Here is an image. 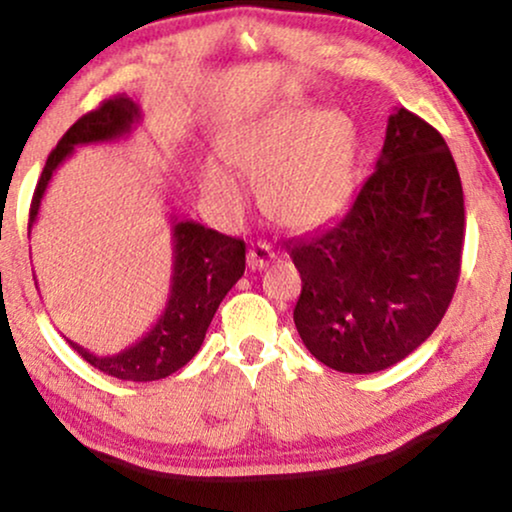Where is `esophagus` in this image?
Returning <instances> with one entry per match:
<instances>
[{
	"instance_id": "1",
	"label": "esophagus",
	"mask_w": 512,
	"mask_h": 512,
	"mask_svg": "<svg viewBox=\"0 0 512 512\" xmlns=\"http://www.w3.org/2000/svg\"><path fill=\"white\" fill-rule=\"evenodd\" d=\"M274 257H276V252L271 250L269 243H255V245H252V248L248 250V267H250L252 271L264 269L271 260H274Z\"/></svg>"
}]
</instances>
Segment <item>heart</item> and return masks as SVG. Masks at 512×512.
Returning <instances> with one entry per match:
<instances>
[{"label":"heart","instance_id":"heart-1","mask_svg":"<svg viewBox=\"0 0 512 512\" xmlns=\"http://www.w3.org/2000/svg\"><path fill=\"white\" fill-rule=\"evenodd\" d=\"M229 166L260 182L267 213L288 229H309L344 206L356 173V131L335 109L288 102L231 128L220 140ZM217 159L201 163V192L224 217L245 210V187Z\"/></svg>","mask_w":512,"mask_h":512}]
</instances>
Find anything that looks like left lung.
Here are the masks:
<instances>
[{"mask_svg": "<svg viewBox=\"0 0 512 512\" xmlns=\"http://www.w3.org/2000/svg\"><path fill=\"white\" fill-rule=\"evenodd\" d=\"M463 189L447 142L395 109L374 173L337 220L285 245L302 276L295 325L311 356L372 374L410 356L452 302Z\"/></svg>", "mask_w": 512, "mask_h": 512, "instance_id": "1", "label": "left lung"}]
</instances>
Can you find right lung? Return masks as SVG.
<instances>
[{"instance_id":"obj_1","label":"right lung","mask_w":512,"mask_h":512,"mask_svg":"<svg viewBox=\"0 0 512 512\" xmlns=\"http://www.w3.org/2000/svg\"><path fill=\"white\" fill-rule=\"evenodd\" d=\"M142 119V109L126 95H114L98 109L88 112L67 131L56 149L46 159L32 196L30 224L37 222L39 206L51 177L60 163L70 159L74 147L95 145V142H114L128 138L135 124ZM245 271V243L241 238L224 236L220 231L203 227L194 220H173V276H170V295L166 309L152 330L128 349L98 356L84 346L67 344L79 353L86 363L100 372L124 381H156L166 379L185 367L199 353L206 339L208 325L224 295L234 288Z\"/></svg>"}]
</instances>
